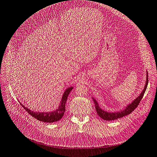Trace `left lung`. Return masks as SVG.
Masks as SVG:
<instances>
[{"instance_id": "left-lung-1", "label": "left lung", "mask_w": 157, "mask_h": 157, "mask_svg": "<svg viewBox=\"0 0 157 157\" xmlns=\"http://www.w3.org/2000/svg\"><path fill=\"white\" fill-rule=\"evenodd\" d=\"M148 82V72H147V81H146V84H145L144 89L142 90V91L140 94V95H139L138 97H136V98L131 103L128 104L126 107H125L124 109H121L120 111H116V112H107V111L101 109L98 103H97V101L93 97V100L94 101V103H95V109L97 111V114H98V116L104 120L111 121V120H117L118 118H121L127 116L128 114L131 113L132 111H133L136 108L138 107V104L140 103L141 99H142V97H143L144 94L146 91V89L147 88Z\"/></svg>"}]
</instances>
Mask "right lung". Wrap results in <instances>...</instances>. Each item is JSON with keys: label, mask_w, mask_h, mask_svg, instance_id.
<instances>
[{"label": "right lung", "mask_w": 157, "mask_h": 157, "mask_svg": "<svg viewBox=\"0 0 157 157\" xmlns=\"http://www.w3.org/2000/svg\"><path fill=\"white\" fill-rule=\"evenodd\" d=\"M72 89L73 86H71V87H68V89L65 90L63 95H62L60 105L58 106L56 109L53 111H49V112H38L37 111H37L30 110L27 107H25L21 103L20 104L31 116L36 118L37 120L48 123L55 122V121H58V120H60L61 118L63 117L65 112V105L67 101V97Z\"/></svg>", "instance_id": "right-lung-1"}]
</instances>
